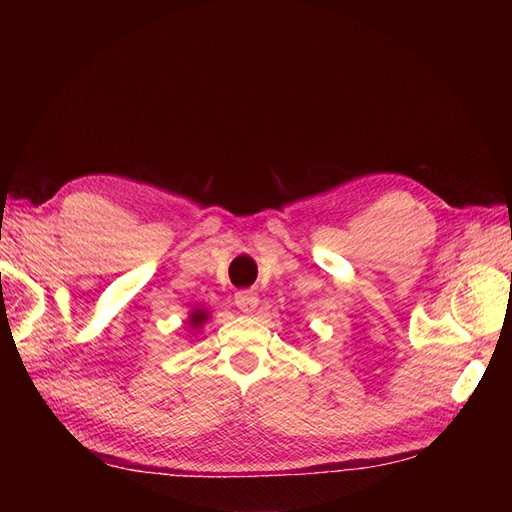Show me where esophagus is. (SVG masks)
<instances>
[{"label": "esophagus", "mask_w": 512, "mask_h": 512, "mask_svg": "<svg viewBox=\"0 0 512 512\" xmlns=\"http://www.w3.org/2000/svg\"><path fill=\"white\" fill-rule=\"evenodd\" d=\"M235 306L242 312H253L259 306V297L253 290H239L235 292Z\"/></svg>", "instance_id": "obj_1"}]
</instances>
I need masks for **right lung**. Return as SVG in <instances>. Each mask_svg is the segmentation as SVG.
Instances as JSON below:
<instances>
[{"label": "right lung", "mask_w": 512, "mask_h": 512, "mask_svg": "<svg viewBox=\"0 0 512 512\" xmlns=\"http://www.w3.org/2000/svg\"><path fill=\"white\" fill-rule=\"evenodd\" d=\"M206 319H209V312H206V310H202V308H198V310H193L191 314H189V323H191V328H195V330H198L200 328V325L206 321Z\"/></svg>", "instance_id": "obj_1"}]
</instances>
